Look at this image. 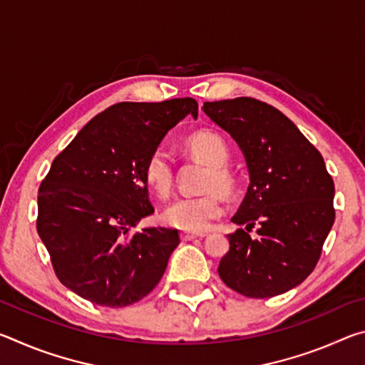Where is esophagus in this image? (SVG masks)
Segmentation results:
<instances>
[{
	"instance_id": "esophagus-1",
	"label": "esophagus",
	"mask_w": 365,
	"mask_h": 365,
	"mask_svg": "<svg viewBox=\"0 0 365 365\" xmlns=\"http://www.w3.org/2000/svg\"><path fill=\"white\" fill-rule=\"evenodd\" d=\"M202 237H206V233H188V232H183V233H180L182 242H191V240H195V238H202Z\"/></svg>"
}]
</instances>
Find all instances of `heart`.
Masks as SVG:
<instances>
[{"instance_id": "1", "label": "heart", "mask_w": 365, "mask_h": 365, "mask_svg": "<svg viewBox=\"0 0 365 365\" xmlns=\"http://www.w3.org/2000/svg\"><path fill=\"white\" fill-rule=\"evenodd\" d=\"M187 151L207 165L202 178L205 193L196 196H182L172 201L164 209L163 219L168 225L180 228L185 232L200 233L211 227L212 220L220 217L222 193H230L233 190V175L228 170V148L224 138L212 132H197L187 140ZM145 180L154 193L165 197L174 187V160L170 153L163 146L154 148L145 163Z\"/></svg>"}]
</instances>
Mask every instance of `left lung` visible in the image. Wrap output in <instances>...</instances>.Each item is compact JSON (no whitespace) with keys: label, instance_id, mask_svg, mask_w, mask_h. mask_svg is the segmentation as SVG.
Here are the masks:
<instances>
[{"label":"left lung","instance_id":"1","mask_svg":"<svg viewBox=\"0 0 365 365\" xmlns=\"http://www.w3.org/2000/svg\"><path fill=\"white\" fill-rule=\"evenodd\" d=\"M237 141L250 187L232 222L230 250L219 264L222 282L248 298H272L304 282L329 237L335 185L322 154L279 109L255 98L202 104ZM258 225V237L248 231Z\"/></svg>","mask_w":365,"mask_h":365}]
</instances>
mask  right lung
<instances>
[{
  "mask_svg": "<svg viewBox=\"0 0 365 365\" xmlns=\"http://www.w3.org/2000/svg\"><path fill=\"white\" fill-rule=\"evenodd\" d=\"M188 114L193 98L117 103L95 115L53 160L38 190L36 230L58 279L83 299L125 307L163 279L180 243L172 228H143L154 212L145 163Z\"/></svg>",
  "mask_w": 365,
  "mask_h": 365,
  "instance_id": "obj_1",
  "label": "right lung"
}]
</instances>
